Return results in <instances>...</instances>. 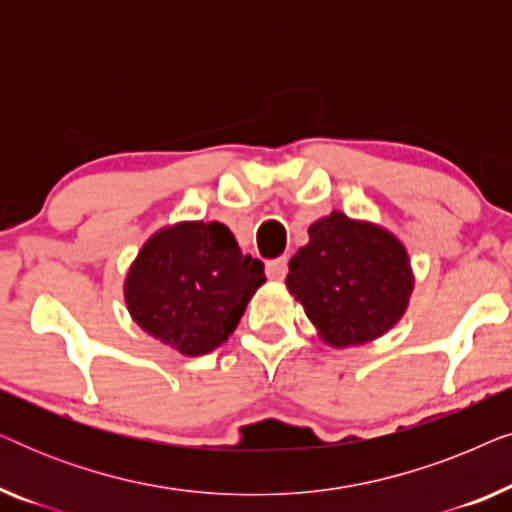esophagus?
I'll use <instances>...</instances> for the list:
<instances>
[{
  "mask_svg": "<svg viewBox=\"0 0 512 512\" xmlns=\"http://www.w3.org/2000/svg\"><path fill=\"white\" fill-rule=\"evenodd\" d=\"M286 270H289V258L286 256L272 258V261L265 263V272H268L270 279H284Z\"/></svg>",
  "mask_w": 512,
  "mask_h": 512,
  "instance_id": "esophagus-1",
  "label": "esophagus"
}]
</instances>
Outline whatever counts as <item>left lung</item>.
<instances>
[{"mask_svg":"<svg viewBox=\"0 0 512 512\" xmlns=\"http://www.w3.org/2000/svg\"><path fill=\"white\" fill-rule=\"evenodd\" d=\"M286 289L319 338L354 347L380 338L408 310L415 289L408 251L387 228L331 212L289 261Z\"/></svg>","mask_w":512,"mask_h":512,"instance_id":"obj_1","label":"left lung"}]
</instances>
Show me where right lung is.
I'll return each mask as SVG.
<instances>
[{"label": "right lung", "mask_w": 512, "mask_h": 512, "mask_svg": "<svg viewBox=\"0 0 512 512\" xmlns=\"http://www.w3.org/2000/svg\"><path fill=\"white\" fill-rule=\"evenodd\" d=\"M263 282V263L242 256L223 223L181 221L139 249L125 277V305L151 338L202 356L228 340Z\"/></svg>", "instance_id": "obj_1"}]
</instances>
